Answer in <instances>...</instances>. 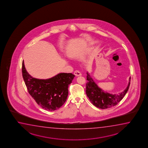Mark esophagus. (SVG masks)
<instances>
[{"mask_svg": "<svg viewBox=\"0 0 148 148\" xmlns=\"http://www.w3.org/2000/svg\"><path fill=\"white\" fill-rule=\"evenodd\" d=\"M74 75H76V76H81V75H82V73H80L79 71L77 70L74 71Z\"/></svg>", "mask_w": 148, "mask_h": 148, "instance_id": "esophagus-1", "label": "esophagus"}]
</instances>
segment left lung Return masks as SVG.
Masks as SVG:
<instances>
[{"mask_svg":"<svg viewBox=\"0 0 148 148\" xmlns=\"http://www.w3.org/2000/svg\"><path fill=\"white\" fill-rule=\"evenodd\" d=\"M86 74L88 80L86 89V95L94 106L102 109L110 108L117 105L127 93L130 86L131 77L129 84L124 91L119 94H110L98 87L88 72Z\"/></svg>","mask_w":148,"mask_h":148,"instance_id":"8db88e82","label":"left lung"}]
</instances>
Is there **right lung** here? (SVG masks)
Instances as JSON below:
<instances>
[{
  "instance_id": "obj_1",
  "label": "right lung",
  "mask_w": 148,
  "mask_h": 148,
  "mask_svg": "<svg viewBox=\"0 0 148 148\" xmlns=\"http://www.w3.org/2000/svg\"><path fill=\"white\" fill-rule=\"evenodd\" d=\"M23 78L30 95L43 109L53 111L58 109L68 95V86L75 77L72 73H61L47 79H39L27 73L22 64Z\"/></svg>"
}]
</instances>
